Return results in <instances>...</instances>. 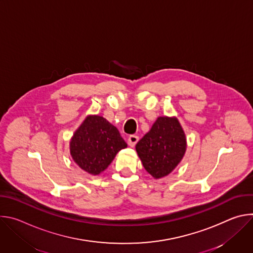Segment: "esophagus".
Segmentation results:
<instances>
[{"label":"esophagus","mask_w":253,"mask_h":253,"mask_svg":"<svg viewBox=\"0 0 253 253\" xmlns=\"http://www.w3.org/2000/svg\"><path fill=\"white\" fill-rule=\"evenodd\" d=\"M138 140H139L138 136H136V135H130V136L128 137V144H129V146L134 147V146L136 145V143L138 142Z\"/></svg>","instance_id":"obj_1"}]
</instances>
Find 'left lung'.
Returning a JSON list of instances; mask_svg holds the SVG:
<instances>
[{
    "label": "left lung",
    "instance_id": "left-lung-1",
    "mask_svg": "<svg viewBox=\"0 0 253 253\" xmlns=\"http://www.w3.org/2000/svg\"><path fill=\"white\" fill-rule=\"evenodd\" d=\"M145 170L154 178L170 174L186 151L185 133L175 117H158L150 131L136 144Z\"/></svg>",
    "mask_w": 253,
    "mask_h": 253
}]
</instances>
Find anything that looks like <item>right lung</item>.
I'll use <instances>...</instances> for the list:
<instances>
[{"label": "right lung", "mask_w": 253, "mask_h": 253, "mask_svg": "<svg viewBox=\"0 0 253 253\" xmlns=\"http://www.w3.org/2000/svg\"><path fill=\"white\" fill-rule=\"evenodd\" d=\"M127 147L118 129L98 115L87 116L70 141V153L75 163L92 175H99Z\"/></svg>", "instance_id": "obj_1"}]
</instances>
